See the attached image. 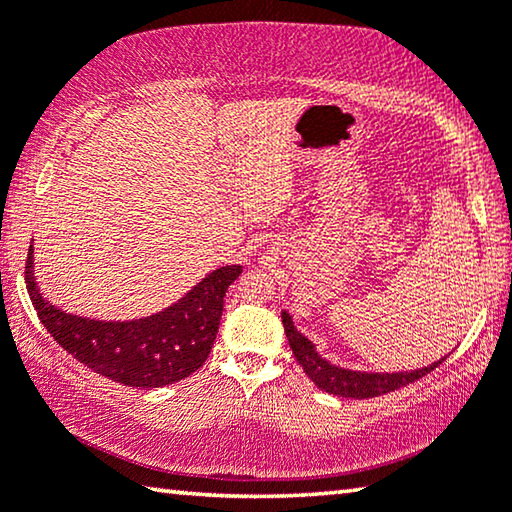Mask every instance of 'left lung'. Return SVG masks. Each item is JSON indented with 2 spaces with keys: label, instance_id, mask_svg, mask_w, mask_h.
Here are the masks:
<instances>
[{
  "label": "left lung",
  "instance_id": "left-lung-1",
  "mask_svg": "<svg viewBox=\"0 0 512 512\" xmlns=\"http://www.w3.org/2000/svg\"><path fill=\"white\" fill-rule=\"evenodd\" d=\"M282 323H284V334H287L289 345L293 350V357L305 370V375L314 381V384L329 395L339 397H354V400H368V397L386 395L393 393L397 388L409 386L413 381L422 379L424 375L440 366V361L431 363V366L413 372H395V375H379V372H352L336 368L325 359H320V354L314 350L309 339H305L296 327L291 323V316L287 311H282Z\"/></svg>",
  "mask_w": 512,
  "mask_h": 512
}]
</instances>
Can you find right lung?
<instances>
[{
	"label": "right lung",
	"instance_id": "right-lung-1",
	"mask_svg": "<svg viewBox=\"0 0 512 512\" xmlns=\"http://www.w3.org/2000/svg\"><path fill=\"white\" fill-rule=\"evenodd\" d=\"M31 266L33 248H29L24 280L40 323L60 348L97 375L133 388L167 386L203 366L219 332L225 291L241 273V266L216 268L183 300L160 314L131 323H103L49 305L40 296Z\"/></svg>",
	"mask_w": 512,
	"mask_h": 512
}]
</instances>
